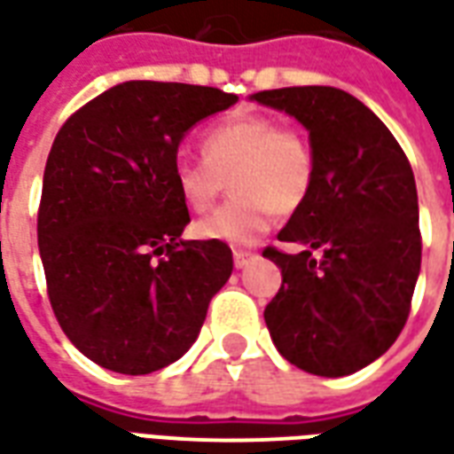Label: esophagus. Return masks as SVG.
<instances>
[{"instance_id": "1", "label": "esophagus", "mask_w": 454, "mask_h": 454, "mask_svg": "<svg viewBox=\"0 0 454 454\" xmlns=\"http://www.w3.org/2000/svg\"><path fill=\"white\" fill-rule=\"evenodd\" d=\"M253 258H255V253H250V250H233V265H236V268L248 265Z\"/></svg>"}]
</instances>
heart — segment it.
<instances>
[{
    "instance_id": "1",
    "label": "heart",
    "mask_w": 454,
    "mask_h": 454,
    "mask_svg": "<svg viewBox=\"0 0 454 454\" xmlns=\"http://www.w3.org/2000/svg\"><path fill=\"white\" fill-rule=\"evenodd\" d=\"M201 160L174 161V186L192 211L211 208L223 192L231 194L214 214L196 221L194 233L231 248L250 246L268 233L275 211L294 214L315 192L317 160L300 129L270 115H236L201 135Z\"/></svg>"
}]
</instances>
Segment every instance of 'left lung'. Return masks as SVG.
I'll list each match as a JSON object with an SVG mask.
<instances>
[{
  "mask_svg": "<svg viewBox=\"0 0 454 454\" xmlns=\"http://www.w3.org/2000/svg\"><path fill=\"white\" fill-rule=\"evenodd\" d=\"M253 98L297 117L317 160L315 192L278 236L307 250H262L282 272L265 325L297 369L347 376L386 354L411 312L423 250L411 161L391 129L339 88L294 85Z\"/></svg>",
  "mask_w": 454,
  "mask_h": 454,
  "instance_id": "left-lung-1",
  "label": "left lung"
}]
</instances>
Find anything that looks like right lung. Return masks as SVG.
Returning a JSON list of instances; mask_svg holds the SVG:
<instances>
[{
	"label": "right lung",
	"instance_id": "1",
	"mask_svg": "<svg viewBox=\"0 0 454 454\" xmlns=\"http://www.w3.org/2000/svg\"><path fill=\"white\" fill-rule=\"evenodd\" d=\"M218 88L128 81L78 107L46 160L39 253L53 315L103 369L142 376L182 356L233 270L226 243L179 240L184 132L226 110Z\"/></svg>",
	"mask_w": 454,
	"mask_h": 454
}]
</instances>
